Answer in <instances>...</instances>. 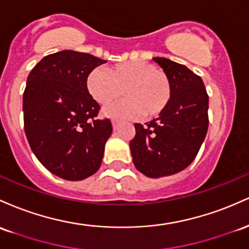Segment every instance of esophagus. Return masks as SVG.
Wrapping results in <instances>:
<instances>
[{
	"mask_svg": "<svg viewBox=\"0 0 249 249\" xmlns=\"http://www.w3.org/2000/svg\"><path fill=\"white\" fill-rule=\"evenodd\" d=\"M111 124H113V128L114 129H117L120 125V120L117 119H111Z\"/></svg>",
	"mask_w": 249,
	"mask_h": 249,
	"instance_id": "34e87169",
	"label": "esophagus"
}]
</instances>
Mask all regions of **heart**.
<instances>
[{
	"label": "heart",
	"mask_w": 249,
	"mask_h": 249,
	"mask_svg": "<svg viewBox=\"0 0 249 249\" xmlns=\"http://www.w3.org/2000/svg\"><path fill=\"white\" fill-rule=\"evenodd\" d=\"M87 89L101 106H108L122 94L127 99L106 108L109 116L134 117L141 113L153 119L166 109L172 97V85L163 71L144 61L114 64L106 71L94 69L88 75Z\"/></svg>",
	"instance_id": "b5f03b06"
}]
</instances>
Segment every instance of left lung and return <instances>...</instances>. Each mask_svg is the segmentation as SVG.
Instances as JSON below:
<instances>
[{
	"label": "left lung",
	"instance_id": "1",
	"mask_svg": "<svg viewBox=\"0 0 249 249\" xmlns=\"http://www.w3.org/2000/svg\"><path fill=\"white\" fill-rule=\"evenodd\" d=\"M172 85V97L160 116L135 124L129 142L136 169L149 178L181 172L199 153L208 130V94L203 81L183 64L154 57Z\"/></svg>",
	"mask_w": 249,
	"mask_h": 249
}]
</instances>
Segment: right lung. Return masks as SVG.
I'll use <instances>...</instances> for the list:
<instances>
[{"mask_svg": "<svg viewBox=\"0 0 249 249\" xmlns=\"http://www.w3.org/2000/svg\"><path fill=\"white\" fill-rule=\"evenodd\" d=\"M106 62L62 50L42 58L28 75L24 133L38 161L64 180H83L101 166L113 125L109 119H99L101 107L89 94L87 79Z\"/></svg>", "mask_w": 249, "mask_h": 249, "instance_id": "obj_1", "label": "right lung"}]
</instances>
